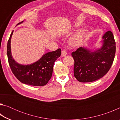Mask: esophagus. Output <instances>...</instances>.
<instances>
[{
	"instance_id": "esophagus-1",
	"label": "esophagus",
	"mask_w": 120,
	"mask_h": 120,
	"mask_svg": "<svg viewBox=\"0 0 120 120\" xmlns=\"http://www.w3.org/2000/svg\"><path fill=\"white\" fill-rule=\"evenodd\" d=\"M67 53L66 51H64V50L62 51V52H61V56H66L67 55Z\"/></svg>"
}]
</instances>
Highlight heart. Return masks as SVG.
Returning <instances> with one entry per match:
<instances>
[{"label": "heart", "instance_id": "heart-1", "mask_svg": "<svg viewBox=\"0 0 120 120\" xmlns=\"http://www.w3.org/2000/svg\"><path fill=\"white\" fill-rule=\"evenodd\" d=\"M87 33V30L85 28L80 30L75 35L72 36L70 40V43L72 46H77L82 43L84 38Z\"/></svg>", "mask_w": 120, "mask_h": 120}]
</instances>
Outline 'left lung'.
<instances>
[{
	"mask_svg": "<svg viewBox=\"0 0 120 120\" xmlns=\"http://www.w3.org/2000/svg\"><path fill=\"white\" fill-rule=\"evenodd\" d=\"M102 39L100 48L92 51L80 47L71 53L75 61L74 76L79 82H89L98 80L111 68L116 50L112 32H106Z\"/></svg>",
	"mask_w": 120,
	"mask_h": 120,
	"instance_id": "left-lung-1",
	"label": "left lung"
}]
</instances>
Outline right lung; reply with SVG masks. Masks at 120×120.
Here are the masks:
<instances>
[{
    "label": "right lung",
    "mask_w": 120,
    "mask_h": 120,
    "mask_svg": "<svg viewBox=\"0 0 120 120\" xmlns=\"http://www.w3.org/2000/svg\"><path fill=\"white\" fill-rule=\"evenodd\" d=\"M13 32L12 31L8 41L7 51L9 64L13 74L23 84L35 86H44L51 78L54 63L60 56L61 50L58 49L54 51L46 53L32 64H19L15 61L11 55V42Z\"/></svg>",
    "instance_id": "right-lung-1"
}]
</instances>
